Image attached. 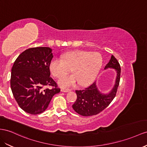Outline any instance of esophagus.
Returning a JSON list of instances; mask_svg holds the SVG:
<instances>
[{"mask_svg": "<svg viewBox=\"0 0 147 147\" xmlns=\"http://www.w3.org/2000/svg\"><path fill=\"white\" fill-rule=\"evenodd\" d=\"M61 92H68L69 91H71V89H61Z\"/></svg>", "mask_w": 147, "mask_h": 147, "instance_id": "34e87169", "label": "esophagus"}]
</instances>
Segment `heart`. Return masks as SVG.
<instances>
[{"mask_svg": "<svg viewBox=\"0 0 147 147\" xmlns=\"http://www.w3.org/2000/svg\"><path fill=\"white\" fill-rule=\"evenodd\" d=\"M62 58H53L50 69L56 78L64 76L72 69L73 74L63 76L58 80L59 85L64 88L74 86L78 82L81 86L91 83L102 65V58L97 53L73 51L63 55Z\"/></svg>", "mask_w": 147, "mask_h": 147, "instance_id": "heart-1", "label": "heart"}]
</instances>
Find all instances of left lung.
Masks as SVG:
<instances>
[{"label":"left lung","instance_id":"obj_1","mask_svg":"<svg viewBox=\"0 0 147 147\" xmlns=\"http://www.w3.org/2000/svg\"><path fill=\"white\" fill-rule=\"evenodd\" d=\"M114 69L117 73L115 84L111 91L107 94L100 92L96 85V81L83 90H77V99L73 105V109L82 116L96 115L102 111L114 99L119 84L120 66L117 59L112 55L104 69Z\"/></svg>","mask_w":147,"mask_h":147}]
</instances>
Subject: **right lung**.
Wrapping results in <instances>:
<instances>
[{
  "mask_svg": "<svg viewBox=\"0 0 147 147\" xmlns=\"http://www.w3.org/2000/svg\"><path fill=\"white\" fill-rule=\"evenodd\" d=\"M53 57L50 48H31L22 52L13 63L11 89L18 106L28 114L43 112L53 96L60 92L50 77V63ZM47 86L54 88L45 89Z\"/></svg>",
  "mask_w": 147,
  "mask_h": 147,
  "instance_id": "right-lung-1",
  "label": "right lung"
}]
</instances>
